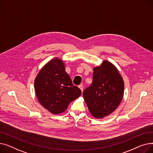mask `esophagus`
Instances as JSON below:
<instances>
[{
  "label": "esophagus",
  "instance_id": "34e87169",
  "mask_svg": "<svg viewBox=\"0 0 153 153\" xmlns=\"http://www.w3.org/2000/svg\"><path fill=\"white\" fill-rule=\"evenodd\" d=\"M79 88L81 90V91H82V92H83V89H84V87H83V85H79Z\"/></svg>",
  "mask_w": 153,
  "mask_h": 153
}]
</instances>
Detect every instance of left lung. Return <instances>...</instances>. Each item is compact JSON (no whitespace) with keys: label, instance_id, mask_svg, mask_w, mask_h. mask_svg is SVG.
<instances>
[{"label":"left lung","instance_id":"8db88e82","mask_svg":"<svg viewBox=\"0 0 153 153\" xmlns=\"http://www.w3.org/2000/svg\"><path fill=\"white\" fill-rule=\"evenodd\" d=\"M123 93V79L118 69L110 62L103 61L94 68L92 82L84 91L83 97L92 115L102 118L117 109Z\"/></svg>","mask_w":153,"mask_h":153}]
</instances>
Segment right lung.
<instances>
[{
  "label": "right lung",
  "instance_id": "1",
  "mask_svg": "<svg viewBox=\"0 0 153 153\" xmlns=\"http://www.w3.org/2000/svg\"><path fill=\"white\" fill-rule=\"evenodd\" d=\"M35 90L40 104L53 114H59L77 99L81 91L73 85L62 60L54 58L39 71L35 80Z\"/></svg>",
  "mask_w": 153,
  "mask_h": 153
}]
</instances>
